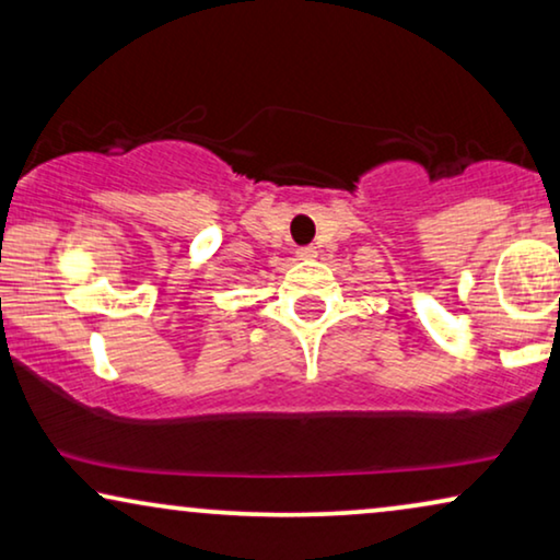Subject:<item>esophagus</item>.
Wrapping results in <instances>:
<instances>
[{"label": "esophagus", "mask_w": 560, "mask_h": 560, "mask_svg": "<svg viewBox=\"0 0 560 560\" xmlns=\"http://www.w3.org/2000/svg\"><path fill=\"white\" fill-rule=\"evenodd\" d=\"M298 257H301V259H316L318 249L316 247H301V249H298Z\"/></svg>", "instance_id": "34e87169"}]
</instances>
